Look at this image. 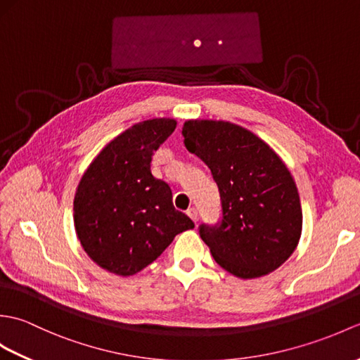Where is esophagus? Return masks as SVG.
<instances>
[{
	"instance_id": "1",
	"label": "esophagus",
	"mask_w": 360,
	"mask_h": 360,
	"mask_svg": "<svg viewBox=\"0 0 360 360\" xmlns=\"http://www.w3.org/2000/svg\"><path fill=\"white\" fill-rule=\"evenodd\" d=\"M187 215L190 217V219L193 221V223H196V221H198V210H196L195 207L188 209V210H187Z\"/></svg>"
}]
</instances>
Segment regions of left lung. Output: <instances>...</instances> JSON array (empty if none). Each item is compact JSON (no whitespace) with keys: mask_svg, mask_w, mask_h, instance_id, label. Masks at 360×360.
Segmentation results:
<instances>
[{"mask_svg":"<svg viewBox=\"0 0 360 360\" xmlns=\"http://www.w3.org/2000/svg\"><path fill=\"white\" fill-rule=\"evenodd\" d=\"M182 136L219 188L223 223L200 229L215 262L243 280L278 269L295 250L303 226L286 164L263 139L232 122L188 119Z\"/></svg>","mask_w":360,"mask_h":360,"instance_id":"8db88e82","label":"left lung"}]
</instances>
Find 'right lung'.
<instances>
[{
  "label": "right lung",
  "mask_w": 360,
  "mask_h": 360,
  "mask_svg": "<svg viewBox=\"0 0 360 360\" xmlns=\"http://www.w3.org/2000/svg\"><path fill=\"white\" fill-rule=\"evenodd\" d=\"M174 128L172 117L129 127L101 150L75 190L74 226L82 248L119 277L141 272L176 235L195 227L174 209L167 182L150 170L153 151Z\"/></svg>",
  "instance_id": "add662e5"
}]
</instances>
